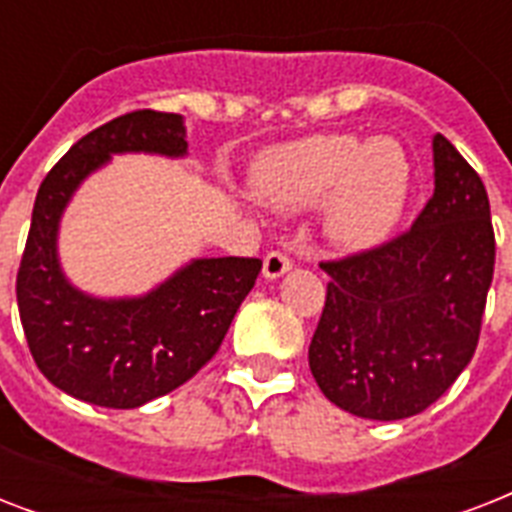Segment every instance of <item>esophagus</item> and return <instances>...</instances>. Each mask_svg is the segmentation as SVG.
Instances as JSON below:
<instances>
[{"label": "esophagus", "instance_id": "esophagus-1", "mask_svg": "<svg viewBox=\"0 0 512 512\" xmlns=\"http://www.w3.org/2000/svg\"><path fill=\"white\" fill-rule=\"evenodd\" d=\"M292 268V260L284 252H268L263 260V276L265 279H279Z\"/></svg>", "mask_w": 512, "mask_h": 512}]
</instances>
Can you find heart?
Listing matches in <instances>:
<instances>
[{
    "label": "heart",
    "instance_id": "heart-1",
    "mask_svg": "<svg viewBox=\"0 0 512 512\" xmlns=\"http://www.w3.org/2000/svg\"><path fill=\"white\" fill-rule=\"evenodd\" d=\"M409 188V154L388 135H311L273 148L252 170V191L271 209L303 212L324 201L321 228L342 252H364L388 239L404 215Z\"/></svg>",
    "mask_w": 512,
    "mask_h": 512
}]
</instances>
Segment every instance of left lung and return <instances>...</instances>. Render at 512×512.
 I'll list each match as a JSON object with an SVG mask.
<instances>
[{
  "label": "left lung",
  "instance_id": "1",
  "mask_svg": "<svg viewBox=\"0 0 512 512\" xmlns=\"http://www.w3.org/2000/svg\"><path fill=\"white\" fill-rule=\"evenodd\" d=\"M436 191L380 247L321 263L327 303L308 348L321 393L364 420H404L452 388L476 353L494 276V228L478 172L433 138Z\"/></svg>",
  "mask_w": 512,
  "mask_h": 512
}]
</instances>
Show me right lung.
Instances as JSON below:
<instances>
[{"instance_id":"obj_1","label":"right lung","mask_w":512,"mask_h":512,"mask_svg":"<svg viewBox=\"0 0 512 512\" xmlns=\"http://www.w3.org/2000/svg\"><path fill=\"white\" fill-rule=\"evenodd\" d=\"M114 154L185 156L180 114L132 111L84 135L39 185L20 257V324L39 372L68 396L135 409L180 388L215 356L255 287L263 260L199 257L140 297L103 300L76 289L58 260L63 209Z\"/></svg>"}]
</instances>
